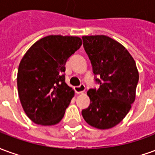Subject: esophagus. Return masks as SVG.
Segmentation results:
<instances>
[{"label":"esophagus","instance_id":"esophagus-1","mask_svg":"<svg viewBox=\"0 0 155 155\" xmlns=\"http://www.w3.org/2000/svg\"><path fill=\"white\" fill-rule=\"evenodd\" d=\"M84 91H85V86H84V84H81V85H79V86L74 87V91H75V93H77V94L83 93Z\"/></svg>","mask_w":155,"mask_h":155}]
</instances>
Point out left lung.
Here are the masks:
<instances>
[{"label":"left lung","instance_id":"1","mask_svg":"<svg viewBox=\"0 0 155 155\" xmlns=\"http://www.w3.org/2000/svg\"><path fill=\"white\" fill-rule=\"evenodd\" d=\"M83 45L92 64L99 89H90L89 107L82 116L90 125L107 130L117 125L129 113L135 100L139 72L124 46L106 35L83 36Z\"/></svg>","mask_w":155,"mask_h":155}]
</instances>
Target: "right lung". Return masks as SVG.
I'll use <instances>...</instances> for the list:
<instances>
[{"instance_id": "obj_1", "label": "right lung", "mask_w": 155, "mask_h": 155, "mask_svg": "<svg viewBox=\"0 0 155 155\" xmlns=\"http://www.w3.org/2000/svg\"><path fill=\"white\" fill-rule=\"evenodd\" d=\"M77 36L48 35L36 41L20 62L17 88L26 115L37 124L54 125L74 96L65 83V63L80 49Z\"/></svg>"}]
</instances>
